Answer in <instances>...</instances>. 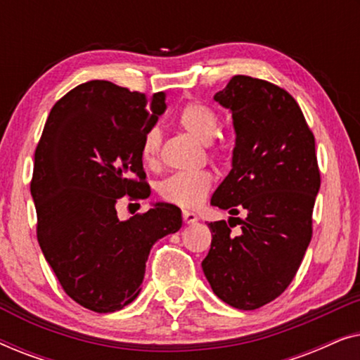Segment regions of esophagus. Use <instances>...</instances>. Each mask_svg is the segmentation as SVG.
Segmentation results:
<instances>
[{"mask_svg":"<svg viewBox=\"0 0 360 360\" xmlns=\"http://www.w3.org/2000/svg\"><path fill=\"white\" fill-rule=\"evenodd\" d=\"M198 221V214L191 213V211H184V223L185 224H193Z\"/></svg>","mask_w":360,"mask_h":360,"instance_id":"34e87169","label":"esophagus"}]
</instances>
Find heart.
I'll use <instances>...</instances> for the list:
<instances>
[{
  "instance_id": "heart-1",
  "label": "heart",
  "mask_w": 360,
  "mask_h": 360,
  "mask_svg": "<svg viewBox=\"0 0 360 360\" xmlns=\"http://www.w3.org/2000/svg\"><path fill=\"white\" fill-rule=\"evenodd\" d=\"M176 122L181 129L196 139L205 142L206 154L210 159L221 162L228 155V142L218 134L219 115L210 105L201 101H190L181 108ZM162 132L157 126L146 131L141 142L142 162L149 167H155L160 160ZM213 174L206 169L193 172H176L167 176L157 186L160 198L167 203L180 208H198L213 188Z\"/></svg>"
}]
</instances>
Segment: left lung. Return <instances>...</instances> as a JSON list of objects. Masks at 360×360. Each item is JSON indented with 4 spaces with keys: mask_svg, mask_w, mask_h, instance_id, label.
Here are the masks:
<instances>
[{
    "mask_svg": "<svg viewBox=\"0 0 360 360\" xmlns=\"http://www.w3.org/2000/svg\"><path fill=\"white\" fill-rule=\"evenodd\" d=\"M214 100L233 112L236 147L211 205L248 216L208 224L213 239L201 267L216 297L257 309L287 290L311 240L321 185L314 136L295 98L270 82L236 75Z\"/></svg>",
    "mask_w": 360,
    "mask_h": 360,
    "instance_id": "1",
    "label": "left lung"
}]
</instances>
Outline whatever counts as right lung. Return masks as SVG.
<instances>
[{
  "label": "right lung",
  "mask_w": 360,
  "mask_h": 360,
  "mask_svg": "<svg viewBox=\"0 0 360 360\" xmlns=\"http://www.w3.org/2000/svg\"><path fill=\"white\" fill-rule=\"evenodd\" d=\"M106 80L82 83L49 115L34 154L31 193L37 240L63 292L83 308L112 313L136 300L155 240L181 228V211L155 203L121 221L116 201L150 195L141 142L165 111Z\"/></svg>",
  "instance_id": "obj_1"
}]
</instances>
